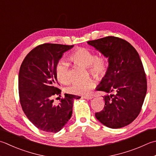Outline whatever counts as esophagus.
Returning <instances> with one entry per match:
<instances>
[{"mask_svg": "<svg viewBox=\"0 0 156 156\" xmlns=\"http://www.w3.org/2000/svg\"><path fill=\"white\" fill-rule=\"evenodd\" d=\"M82 97H83V98H84V99H91L93 98V96H92V95H85V96H83Z\"/></svg>", "mask_w": 156, "mask_h": 156, "instance_id": "1", "label": "esophagus"}]
</instances>
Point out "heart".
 <instances>
[{
  "label": "heart",
  "instance_id": "heart-1",
  "mask_svg": "<svg viewBox=\"0 0 156 156\" xmlns=\"http://www.w3.org/2000/svg\"><path fill=\"white\" fill-rule=\"evenodd\" d=\"M70 59L76 64L88 67V71L94 77L102 78L108 71V59L105 55L96 56L93 51L85 48H79L70 55ZM57 79L62 84H68L69 82V64L63 60H59L55 67ZM94 87L93 80H88L84 82H74L67 88V92L74 94H88Z\"/></svg>",
  "mask_w": 156,
  "mask_h": 156
}]
</instances>
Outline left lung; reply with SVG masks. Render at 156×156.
<instances>
[{
  "mask_svg": "<svg viewBox=\"0 0 156 156\" xmlns=\"http://www.w3.org/2000/svg\"><path fill=\"white\" fill-rule=\"evenodd\" d=\"M88 44L108 57L109 62L108 71L97 88L107 93L103 97L105 106L95 117L111 129L126 126L139 115L147 93V78L139 55L129 42L115 36Z\"/></svg>",
  "mask_w": 156,
  "mask_h": 156,
  "instance_id": "left-lung-1",
  "label": "left lung"
}]
</instances>
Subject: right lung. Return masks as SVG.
Masks as SVG:
<instances>
[{
	"label": "right lung",
	"mask_w": 156,
	"mask_h": 156,
	"mask_svg": "<svg viewBox=\"0 0 156 156\" xmlns=\"http://www.w3.org/2000/svg\"><path fill=\"white\" fill-rule=\"evenodd\" d=\"M73 46L40 44L27 55L20 67L18 88L21 108L29 120L45 132H59L72 116L74 100L80 98L65 94L58 105L53 99L62 93L57 87V63Z\"/></svg>",
	"instance_id": "right-lung-1"
}]
</instances>
